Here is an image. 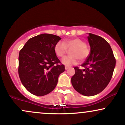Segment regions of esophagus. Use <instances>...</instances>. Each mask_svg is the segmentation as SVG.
<instances>
[{
	"mask_svg": "<svg viewBox=\"0 0 125 125\" xmlns=\"http://www.w3.org/2000/svg\"><path fill=\"white\" fill-rule=\"evenodd\" d=\"M69 68V67H68V66H65V69H66V70H67Z\"/></svg>",
	"mask_w": 125,
	"mask_h": 125,
	"instance_id": "34e87169",
	"label": "esophagus"
}]
</instances>
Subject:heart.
<instances>
[{
  "mask_svg": "<svg viewBox=\"0 0 125 125\" xmlns=\"http://www.w3.org/2000/svg\"><path fill=\"white\" fill-rule=\"evenodd\" d=\"M70 51L69 56L65 57L62 59V62L66 66L76 64L78 59L83 61L87 58L89 54V49L86 46L85 42L79 38L64 40L62 42H58L55 44L54 51L57 56L62 58L67 53V50Z\"/></svg>",
  "mask_w": 125,
  "mask_h": 125,
  "instance_id": "b5f03b06",
  "label": "heart"
}]
</instances>
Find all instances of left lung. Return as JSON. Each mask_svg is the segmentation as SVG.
<instances>
[{
    "label": "left lung",
    "instance_id": "left-lung-1",
    "mask_svg": "<svg viewBox=\"0 0 125 125\" xmlns=\"http://www.w3.org/2000/svg\"><path fill=\"white\" fill-rule=\"evenodd\" d=\"M90 52L83 69L74 67L75 74L72 77L73 87L77 92L91 96L104 89L112 77L116 65L112 50L104 38L92 33L87 36Z\"/></svg>",
    "mask_w": 125,
    "mask_h": 125
}]
</instances>
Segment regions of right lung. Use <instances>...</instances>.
I'll return each instance as SVG.
<instances>
[{
  "mask_svg": "<svg viewBox=\"0 0 125 125\" xmlns=\"http://www.w3.org/2000/svg\"><path fill=\"white\" fill-rule=\"evenodd\" d=\"M61 38L43 33L29 39L20 51L18 73L21 83L31 94L42 96L54 90L65 70L54 51Z\"/></svg>",
  "mask_w": 125,
  "mask_h": 125,
  "instance_id": "right-lung-1",
  "label": "right lung"
}]
</instances>
